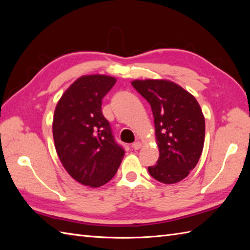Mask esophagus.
I'll list each match as a JSON object with an SVG mask.
<instances>
[{
    "label": "esophagus",
    "mask_w": 250,
    "mask_h": 250,
    "mask_svg": "<svg viewBox=\"0 0 250 250\" xmlns=\"http://www.w3.org/2000/svg\"><path fill=\"white\" fill-rule=\"evenodd\" d=\"M132 147H133V149L139 150L140 148L142 147V144H141L140 142H135V143H133V144H132Z\"/></svg>",
    "instance_id": "obj_1"
}]
</instances>
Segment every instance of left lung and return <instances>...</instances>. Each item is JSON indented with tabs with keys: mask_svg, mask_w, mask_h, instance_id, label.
<instances>
[{
	"mask_svg": "<svg viewBox=\"0 0 250 250\" xmlns=\"http://www.w3.org/2000/svg\"><path fill=\"white\" fill-rule=\"evenodd\" d=\"M132 86L151 106L159 146L148 172L158 182L176 184L189 175L204 146L205 119L192 94L168 81H134Z\"/></svg>",
	"mask_w": 250,
	"mask_h": 250,
	"instance_id": "obj_1",
	"label": "left lung"
}]
</instances>
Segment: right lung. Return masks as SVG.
Masks as SVG:
<instances>
[{"mask_svg": "<svg viewBox=\"0 0 250 250\" xmlns=\"http://www.w3.org/2000/svg\"><path fill=\"white\" fill-rule=\"evenodd\" d=\"M115 83L106 75L78 78L55 110L52 134L58 157L74 179L92 188L108 183L125 156L102 113V100Z\"/></svg>", "mask_w": 250, "mask_h": 250, "instance_id": "add662e5", "label": "right lung"}]
</instances>
